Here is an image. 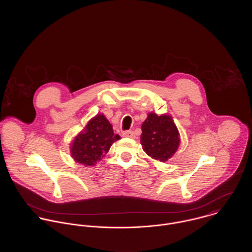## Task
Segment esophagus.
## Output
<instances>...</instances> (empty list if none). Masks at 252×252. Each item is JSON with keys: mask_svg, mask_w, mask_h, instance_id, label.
Wrapping results in <instances>:
<instances>
[{"mask_svg": "<svg viewBox=\"0 0 252 252\" xmlns=\"http://www.w3.org/2000/svg\"><path fill=\"white\" fill-rule=\"evenodd\" d=\"M122 135L125 138H135V134L133 131H125V132H123Z\"/></svg>", "mask_w": 252, "mask_h": 252, "instance_id": "esophagus-1", "label": "esophagus"}]
</instances>
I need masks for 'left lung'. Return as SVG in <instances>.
I'll list each match as a JSON object with an SVG mask.
<instances>
[{
	"label": "left lung",
	"instance_id": "1",
	"mask_svg": "<svg viewBox=\"0 0 252 252\" xmlns=\"http://www.w3.org/2000/svg\"><path fill=\"white\" fill-rule=\"evenodd\" d=\"M142 131L141 144L152 159L166 162L177 152L180 133L171 115L149 112L142 125Z\"/></svg>",
	"mask_w": 252,
	"mask_h": 252
}]
</instances>
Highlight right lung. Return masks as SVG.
<instances>
[{"label":"right lung","instance_id":"1","mask_svg":"<svg viewBox=\"0 0 252 252\" xmlns=\"http://www.w3.org/2000/svg\"><path fill=\"white\" fill-rule=\"evenodd\" d=\"M120 139L114 135L112 125L103 113L91 118L84 129L72 140L70 146L72 159L84 166H95L106 156L110 146Z\"/></svg>","mask_w":252,"mask_h":252}]
</instances>
